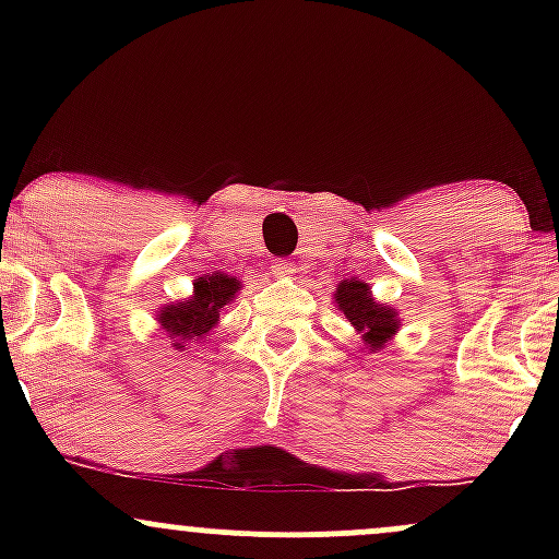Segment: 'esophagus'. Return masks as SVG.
Returning a JSON list of instances; mask_svg holds the SVG:
<instances>
[{
    "mask_svg": "<svg viewBox=\"0 0 559 559\" xmlns=\"http://www.w3.org/2000/svg\"><path fill=\"white\" fill-rule=\"evenodd\" d=\"M273 273L278 275V278H292L294 273H297V265H294L292 260H273Z\"/></svg>",
    "mask_w": 559,
    "mask_h": 559,
    "instance_id": "obj_1",
    "label": "esophagus"
}]
</instances>
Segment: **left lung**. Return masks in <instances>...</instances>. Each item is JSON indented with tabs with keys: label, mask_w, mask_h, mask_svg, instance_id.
<instances>
[{
	"label": "left lung",
	"mask_w": 559,
	"mask_h": 559,
	"mask_svg": "<svg viewBox=\"0 0 559 559\" xmlns=\"http://www.w3.org/2000/svg\"><path fill=\"white\" fill-rule=\"evenodd\" d=\"M333 301H336L338 312H344V318L349 320L355 336L360 338L368 355L383 349L402 329L400 312L391 305L378 301L370 292V284H365V281L344 278L336 286Z\"/></svg>",
	"instance_id": "obj_1"
}]
</instances>
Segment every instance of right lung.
I'll list each match as a JSON object with an SVG mask.
<instances>
[{
    "label": "right lung",
    "instance_id": "add662e5",
    "mask_svg": "<svg viewBox=\"0 0 559 559\" xmlns=\"http://www.w3.org/2000/svg\"><path fill=\"white\" fill-rule=\"evenodd\" d=\"M241 292V281L228 273H210L194 281L191 297L168 301L157 310V323L170 338V346L178 352L202 344L207 333L217 325V318L226 310L236 294Z\"/></svg>",
    "mask_w": 559,
    "mask_h": 559
}]
</instances>
